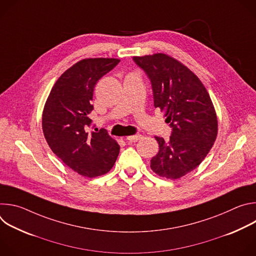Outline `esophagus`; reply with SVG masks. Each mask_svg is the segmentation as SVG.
I'll list each match as a JSON object with an SVG mask.
<instances>
[{"label": "esophagus", "instance_id": "34e87169", "mask_svg": "<svg viewBox=\"0 0 256 256\" xmlns=\"http://www.w3.org/2000/svg\"><path fill=\"white\" fill-rule=\"evenodd\" d=\"M142 136L140 134H134V136H126V140H130V142H138L142 138Z\"/></svg>", "mask_w": 256, "mask_h": 256}]
</instances>
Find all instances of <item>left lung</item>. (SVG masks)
<instances>
[{"label": "left lung", "mask_w": 256, "mask_h": 256, "mask_svg": "<svg viewBox=\"0 0 256 256\" xmlns=\"http://www.w3.org/2000/svg\"><path fill=\"white\" fill-rule=\"evenodd\" d=\"M152 83L154 105L164 112L172 134L169 140L155 136L159 152L151 169L160 177L178 179L206 158L218 134L212 99L198 77L186 66L165 54L134 56Z\"/></svg>", "instance_id": "8db88e82"}]
</instances>
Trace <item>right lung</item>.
I'll use <instances>...</instances> for the list:
<instances>
[{
    "instance_id": "right-lung-1",
    "label": "right lung",
    "mask_w": 256,
    "mask_h": 256,
    "mask_svg": "<svg viewBox=\"0 0 256 256\" xmlns=\"http://www.w3.org/2000/svg\"><path fill=\"white\" fill-rule=\"evenodd\" d=\"M120 62L112 58L79 60L56 80L44 104L42 130L50 148L66 166L85 177L107 173L120 154V144L106 130L88 132L94 87Z\"/></svg>"
}]
</instances>
